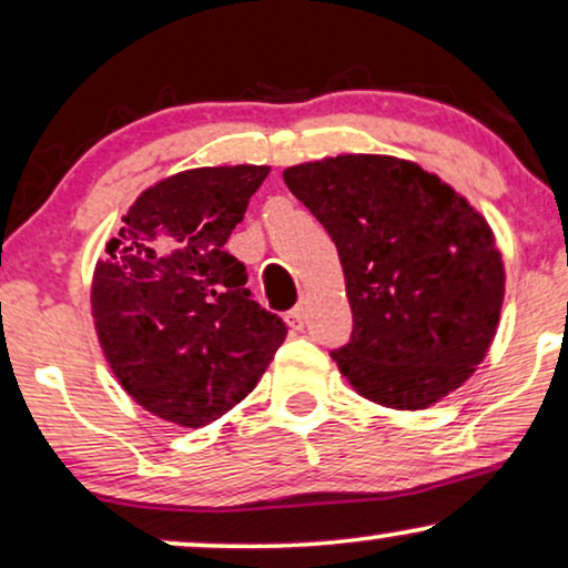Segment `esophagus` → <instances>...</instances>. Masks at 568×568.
<instances>
[{
	"label": "esophagus",
	"instance_id": "1",
	"mask_svg": "<svg viewBox=\"0 0 568 568\" xmlns=\"http://www.w3.org/2000/svg\"><path fill=\"white\" fill-rule=\"evenodd\" d=\"M286 324H290L292 328H305V303H300L297 307H292L290 313H286Z\"/></svg>",
	"mask_w": 568,
	"mask_h": 568
}]
</instances>
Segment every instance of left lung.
I'll return each mask as SVG.
<instances>
[{"label": "left lung", "instance_id": "obj_1", "mask_svg": "<svg viewBox=\"0 0 568 568\" xmlns=\"http://www.w3.org/2000/svg\"><path fill=\"white\" fill-rule=\"evenodd\" d=\"M284 184L337 244L353 337L332 358L353 389L395 410L429 408L458 389L485 361L506 295L485 215L392 155L292 165Z\"/></svg>", "mask_w": 568, "mask_h": 568}]
</instances>
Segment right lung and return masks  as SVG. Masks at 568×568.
<instances>
[{
    "mask_svg": "<svg viewBox=\"0 0 568 568\" xmlns=\"http://www.w3.org/2000/svg\"><path fill=\"white\" fill-rule=\"evenodd\" d=\"M268 165L192 168L139 194L91 278L115 379L165 422L200 429L255 389L286 326L250 297L223 244Z\"/></svg>",
    "mask_w": 568,
    "mask_h": 568,
    "instance_id": "1",
    "label": "right lung"
}]
</instances>
